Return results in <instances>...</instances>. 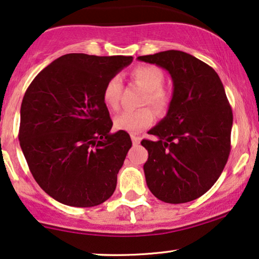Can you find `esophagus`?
Segmentation results:
<instances>
[{
	"label": "esophagus",
	"mask_w": 259,
	"mask_h": 259,
	"mask_svg": "<svg viewBox=\"0 0 259 259\" xmlns=\"http://www.w3.org/2000/svg\"><path fill=\"white\" fill-rule=\"evenodd\" d=\"M132 141H133L134 145H139V143L141 142V137L134 135V134H133V135H132Z\"/></svg>",
	"instance_id": "esophagus-1"
}]
</instances>
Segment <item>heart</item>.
I'll return each mask as SVG.
<instances>
[{"mask_svg": "<svg viewBox=\"0 0 259 259\" xmlns=\"http://www.w3.org/2000/svg\"><path fill=\"white\" fill-rule=\"evenodd\" d=\"M133 80L147 91L143 104H149L159 112H162L168 107L169 96L163 90L165 76L159 68L154 65H140L132 71ZM123 83L118 75L107 80L103 90V101L110 109L116 110L119 106L122 96ZM154 120V112L149 107L140 110L123 111L114 117L113 123L116 129L127 133H137L149 126Z\"/></svg>", "mask_w": 259, "mask_h": 259, "instance_id": "b5f03b06", "label": "heart"}]
</instances>
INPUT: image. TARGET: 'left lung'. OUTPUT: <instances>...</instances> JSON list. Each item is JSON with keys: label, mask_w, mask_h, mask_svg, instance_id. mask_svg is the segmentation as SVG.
<instances>
[{"label": "left lung", "mask_w": 259, "mask_h": 259, "mask_svg": "<svg viewBox=\"0 0 259 259\" xmlns=\"http://www.w3.org/2000/svg\"><path fill=\"white\" fill-rule=\"evenodd\" d=\"M137 60L166 69L173 81L167 114L142 140L147 185L160 201L186 203L204 195L231 152L233 113L217 71L192 55L168 50Z\"/></svg>", "instance_id": "obj_1"}]
</instances>
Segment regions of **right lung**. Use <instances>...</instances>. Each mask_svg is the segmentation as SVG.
Wrapping results in <instances>:
<instances>
[{
  "mask_svg": "<svg viewBox=\"0 0 259 259\" xmlns=\"http://www.w3.org/2000/svg\"><path fill=\"white\" fill-rule=\"evenodd\" d=\"M132 62V56L68 54L44 68L26 91L20 147L35 182L56 201L94 207L116 190L133 143L123 130L110 133L103 90Z\"/></svg>",
  "mask_w": 259,
  "mask_h": 259,
  "instance_id": "1",
  "label": "right lung"
}]
</instances>
